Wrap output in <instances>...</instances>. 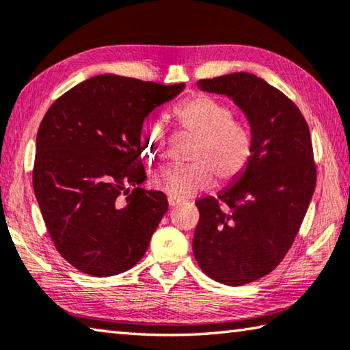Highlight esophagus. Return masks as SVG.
<instances>
[{"label":"esophagus","mask_w":350,"mask_h":350,"mask_svg":"<svg viewBox=\"0 0 350 350\" xmlns=\"http://www.w3.org/2000/svg\"><path fill=\"white\" fill-rule=\"evenodd\" d=\"M183 202L182 199H177V198H173V196H168V204H170V206H177V205H180Z\"/></svg>","instance_id":"1"}]
</instances>
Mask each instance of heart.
<instances>
[{
  "mask_svg": "<svg viewBox=\"0 0 350 350\" xmlns=\"http://www.w3.org/2000/svg\"><path fill=\"white\" fill-rule=\"evenodd\" d=\"M173 118L180 131L194 137L187 152L191 163L159 168L151 179L154 188L185 199L210 187L215 176L227 183L244 173L252 159L253 135L250 128L234 120L232 106L215 97L196 96L176 105ZM140 144L148 159L162 161L167 139L161 128L144 126Z\"/></svg>",
  "mask_w": 350,
  "mask_h": 350,
  "instance_id": "b5f03b06",
  "label": "heart"
}]
</instances>
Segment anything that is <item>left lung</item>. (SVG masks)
<instances>
[{"mask_svg":"<svg viewBox=\"0 0 350 350\" xmlns=\"http://www.w3.org/2000/svg\"><path fill=\"white\" fill-rule=\"evenodd\" d=\"M233 100L253 135L247 168L216 198L196 202L193 253L217 282L244 286L269 275L292 247L315 191L310 131L288 97L254 74L199 80Z\"/></svg>","mask_w":350,"mask_h":350,"instance_id":"8db88e82","label":"left lung"}]
</instances>
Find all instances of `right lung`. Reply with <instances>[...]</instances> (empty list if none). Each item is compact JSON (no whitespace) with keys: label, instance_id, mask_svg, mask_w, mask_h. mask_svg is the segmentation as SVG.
Instances as JSON below:
<instances>
[{"label":"right lung","instance_id":"1","mask_svg":"<svg viewBox=\"0 0 350 350\" xmlns=\"http://www.w3.org/2000/svg\"><path fill=\"white\" fill-rule=\"evenodd\" d=\"M183 88L103 74L47 109L37 134L33 191L58 253L77 270L114 276L148 250L168 200L139 187L146 179L142 126Z\"/></svg>","mask_w":350,"mask_h":350}]
</instances>
